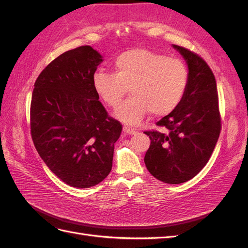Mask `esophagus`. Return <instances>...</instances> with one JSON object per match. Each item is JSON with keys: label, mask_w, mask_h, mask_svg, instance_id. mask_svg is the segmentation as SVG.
<instances>
[{"label": "esophagus", "mask_w": 248, "mask_h": 248, "mask_svg": "<svg viewBox=\"0 0 248 248\" xmlns=\"http://www.w3.org/2000/svg\"><path fill=\"white\" fill-rule=\"evenodd\" d=\"M123 131H124L126 134H129V136H134V134L138 133V130H137V129L130 128V127H127V126H124V127H123Z\"/></svg>", "instance_id": "34e87169"}]
</instances>
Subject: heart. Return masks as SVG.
I'll return each mask as SVG.
<instances>
[{"label": "heart", "mask_w": 248, "mask_h": 248, "mask_svg": "<svg viewBox=\"0 0 248 248\" xmlns=\"http://www.w3.org/2000/svg\"><path fill=\"white\" fill-rule=\"evenodd\" d=\"M188 69L178 59L145 48L122 52L115 60V73L97 71L93 87L102 100L116 108L130 90L132 97L116 110L127 124H138L150 111L162 117L174 111L185 94Z\"/></svg>", "instance_id": "1"}]
</instances>
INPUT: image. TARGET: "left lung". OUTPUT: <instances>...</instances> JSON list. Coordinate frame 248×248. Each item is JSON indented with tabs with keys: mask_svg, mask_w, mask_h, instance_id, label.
Returning <instances> with one entry per match:
<instances>
[{
	"mask_svg": "<svg viewBox=\"0 0 248 248\" xmlns=\"http://www.w3.org/2000/svg\"><path fill=\"white\" fill-rule=\"evenodd\" d=\"M188 64V84L178 108L156 125L163 131H145L151 144L145 155L150 174L168 184L188 181L212 155L221 130L214 74L201 56L174 46Z\"/></svg>",
	"mask_w": 248,
	"mask_h": 248,
	"instance_id": "left-lung-1",
	"label": "left lung"
}]
</instances>
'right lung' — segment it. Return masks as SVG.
<instances>
[{"label":"right lung","instance_id":"right-lung-1","mask_svg":"<svg viewBox=\"0 0 248 248\" xmlns=\"http://www.w3.org/2000/svg\"><path fill=\"white\" fill-rule=\"evenodd\" d=\"M101 62L90 46L65 51L42 70L32 93L30 126L37 152L59 179L77 188L108 177L122 132L93 87Z\"/></svg>","mask_w":248,"mask_h":248}]
</instances>
